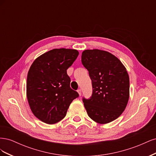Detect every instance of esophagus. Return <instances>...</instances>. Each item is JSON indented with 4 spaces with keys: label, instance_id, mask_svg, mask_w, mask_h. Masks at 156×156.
<instances>
[{
    "label": "esophagus",
    "instance_id": "obj_1",
    "mask_svg": "<svg viewBox=\"0 0 156 156\" xmlns=\"http://www.w3.org/2000/svg\"><path fill=\"white\" fill-rule=\"evenodd\" d=\"M77 92H78V94H79V96H81V89H79V90H77Z\"/></svg>",
    "mask_w": 156,
    "mask_h": 156
}]
</instances>
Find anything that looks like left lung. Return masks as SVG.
<instances>
[{
    "label": "left lung",
    "instance_id": "1",
    "mask_svg": "<svg viewBox=\"0 0 156 156\" xmlns=\"http://www.w3.org/2000/svg\"><path fill=\"white\" fill-rule=\"evenodd\" d=\"M81 62L92 80V96L83 98L88 116L101 124L116 120L129 97V79L124 66L115 55L99 49L84 51Z\"/></svg>",
    "mask_w": 156,
    "mask_h": 156
}]
</instances>
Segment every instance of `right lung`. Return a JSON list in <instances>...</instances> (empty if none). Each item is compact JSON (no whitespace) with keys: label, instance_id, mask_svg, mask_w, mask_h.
<instances>
[{"label":"right lung","instance_id":"right-lung-1","mask_svg":"<svg viewBox=\"0 0 156 156\" xmlns=\"http://www.w3.org/2000/svg\"><path fill=\"white\" fill-rule=\"evenodd\" d=\"M79 55L75 49H54L37 57L27 75V96L34 116L48 124L66 115L69 105L79 97L70 88L67 69Z\"/></svg>","mask_w":156,"mask_h":156}]
</instances>
